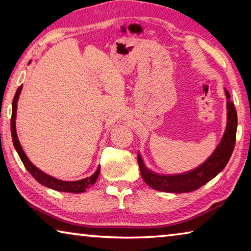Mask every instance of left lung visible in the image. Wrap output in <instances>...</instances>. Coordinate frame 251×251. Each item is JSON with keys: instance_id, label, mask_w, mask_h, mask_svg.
<instances>
[{"instance_id": "1", "label": "left lung", "mask_w": 251, "mask_h": 251, "mask_svg": "<svg viewBox=\"0 0 251 251\" xmlns=\"http://www.w3.org/2000/svg\"><path fill=\"white\" fill-rule=\"evenodd\" d=\"M225 94L227 99V125L222 141L216 147L214 152L201 166L184 174H177V175H160V174L151 172L145 166L142 156L138 152L137 160L139 169H141L144 181L148 186L158 192L176 194L189 193L207 184L226 167L236 143L237 112L235 105L230 100V94L226 88H225Z\"/></svg>"}]
</instances>
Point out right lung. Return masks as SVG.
Returning <instances> with one entry per match:
<instances>
[{
    "label": "right lung",
    "instance_id": "1",
    "mask_svg": "<svg viewBox=\"0 0 251 251\" xmlns=\"http://www.w3.org/2000/svg\"><path fill=\"white\" fill-rule=\"evenodd\" d=\"M31 62H28V64ZM23 85L18 88V91L15 93V96L13 99V103H12V117H11V134H12V139H13V145L15 147V151H18L21 160L24 164L25 168L27 169V172L31 174V175L35 178V179L40 182L41 185L45 187H49L50 189L58 190V192H64V193H74V194H79L84 193L85 190L91 188V186L95 184L97 178L100 176V167L99 166L96 169V172L93 174L92 176L87 178H83V179L75 180V181H64L61 179H57V178L52 177L45 174L44 172L40 171L39 168L34 166V165L29 161L27 156L25 155L22 146H21L18 134H16V112H18V101L21 92H22Z\"/></svg>",
    "mask_w": 251,
    "mask_h": 251
}]
</instances>
